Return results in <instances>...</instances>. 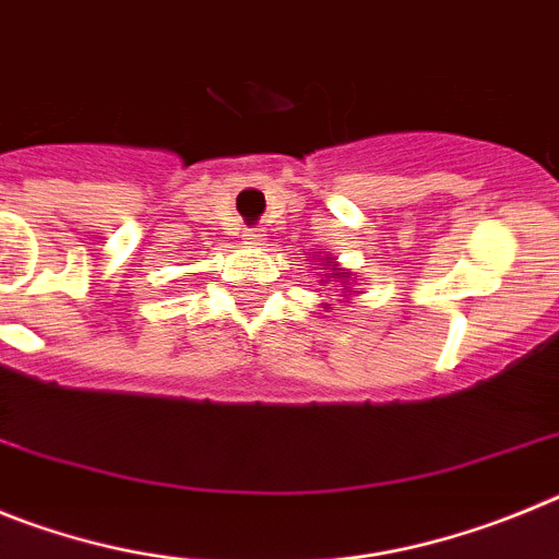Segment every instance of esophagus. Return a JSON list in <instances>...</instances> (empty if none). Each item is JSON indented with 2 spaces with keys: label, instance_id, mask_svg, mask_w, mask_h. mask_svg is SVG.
I'll return each instance as SVG.
<instances>
[{
  "label": "esophagus",
  "instance_id": "obj_1",
  "mask_svg": "<svg viewBox=\"0 0 559 559\" xmlns=\"http://www.w3.org/2000/svg\"><path fill=\"white\" fill-rule=\"evenodd\" d=\"M243 240H246V243H251V246L263 243V229H246Z\"/></svg>",
  "mask_w": 559,
  "mask_h": 559
}]
</instances>
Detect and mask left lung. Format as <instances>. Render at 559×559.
<instances>
[{
	"instance_id": "left-lung-1",
	"label": "left lung",
	"mask_w": 559,
	"mask_h": 559,
	"mask_svg": "<svg viewBox=\"0 0 559 559\" xmlns=\"http://www.w3.org/2000/svg\"><path fill=\"white\" fill-rule=\"evenodd\" d=\"M328 260H330V257H328ZM333 283H341V290H347L349 271L347 269H335V265H333ZM324 308H330V305H324Z\"/></svg>"
}]
</instances>
